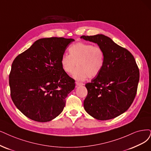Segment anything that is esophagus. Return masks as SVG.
<instances>
[{"label":"esophagus","mask_w":151,"mask_h":151,"mask_svg":"<svg viewBox=\"0 0 151 151\" xmlns=\"http://www.w3.org/2000/svg\"><path fill=\"white\" fill-rule=\"evenodd\" d=\"M76 85L78 86H82V85H83L84 84H83V83H81V82H79V81H76Z\"/></svg>","instance_id":"esophagus-1"}]
</instances>
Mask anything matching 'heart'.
Returning a JSON list of instances; mask_svg holds the SVG:
<instances>
[{
    "instance_id": "b5f03b06",
    "label": "heart",
    "mask_w": 151,
    "mask_h": 151,
    "mask_svg": "<svg viewBox=\"0 0 151 151\" xmlns=\"http://www.w3.org/2000/svg\"><path fill=\"white\" fill-rule=\"evenodd\" d=\"M69 55L63 54L60 60L61 66L65 72L71 74L77 80H84L88 77L97 76L103 69L104 64L103 50L92 44L78 42L71 45Z\"/></svg>"
}]
</instances>
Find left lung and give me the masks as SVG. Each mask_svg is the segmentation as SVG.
I'll use <instances>...</instances> for the list:
<instances>
[{"label": "left lung", "mask_w": 151, "mask_h": 151, "mask_svg": "<svg viewBox=\"0 0 151 151\" xmlns=\"http://www.w3.org/2000/svg\"><path fill=\"white\" fill-rule=\"evenodd\" d=\"M81 38L97 43L104 53L103 69L85 85L88 94L84 108L96 119H113L129 109L136 95L139 70L135 59L107 36L82 35Z\"/></svg>", "instance_id": "left-lung-1"}]
</instances>
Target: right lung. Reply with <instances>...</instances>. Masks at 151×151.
<instances>
[{
  "label": "right lung",
  "mask_w": 151,
  "mask_h": 151,
  "mask_svg": "<svg viewBox=\"0 0 151 151\" xmlns=\"http://www.w3.org/2000/svg\"><path fill=\"white\" fill-rule=\"evenodd\" d=\"M73 41L63 37L39 39L14 60L9 75L10 96L27 118L48 122L63 111L75 83L62 69L60 60Z\"/></svg>",
  "instance_id": "right-lung-1"
}]
</instances>
